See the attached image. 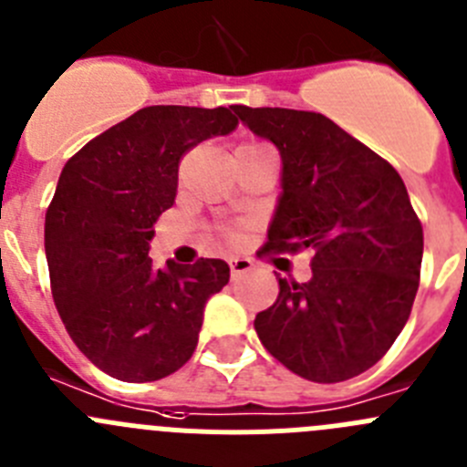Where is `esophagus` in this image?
Returning <instances> with one entry per match:
<instances>
[{
    "mask_svg": "<svg viewBox=\"0 0 467 467\" xmlns=\"http://www.w3.org/2000/svg\"><path fill=\"white\" fill-rule=\"evenodd\" d=\"M229 266H231V277H238L250 273L252 268H254V264H252L250 259H245V256H234V259L229 262Z\"/></svg>",
    "mask_w": 467,
    "mask_h": 467,
    "instance_id": "1",
    "label": "esophagus"
}]
</instances>
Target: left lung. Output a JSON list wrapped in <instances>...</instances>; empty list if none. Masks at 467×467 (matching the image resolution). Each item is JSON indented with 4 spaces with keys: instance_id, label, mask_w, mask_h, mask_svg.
I'll return each mask as SVG.
<instances>
[{
    "instance_id": "8db88e82",
    "label": "left lung",
    "mask_w": 467,
    "mask_h": 467,
    "mask_svg": "<svg viewBox=\"0 0 467 467\" xmlns=\"http://www.w3.org/2000/svg\"><path fill=\"white\" fill-rule=\"evenodd\" d=\"M280 152V196L264 252L310 250L312 277L277 275L254 331L292 373L342 382L379 361L419 289L423 231L403 178L322 113L234 106Z\"/></svg>"
}]
</instances>
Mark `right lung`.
<instances>
[{"label":"right lung","mask_w":467,"mask_h":467,"mask_svg":"<svg viewBox=\"0 0 467 467\" xmlns=\"http://www.w3.org/2000/svg\"><path fill=\"white\" fill-rule=\"evenodd\" d=\"M231 109L148 106L64 164L46 213L50 286L76 348L110 378L155 382L185 366L205 303L229 282L222 259L155 268L148 252L175 201L178 161L236 130Z\"/></svg>","instance_id":"add662e5"}]
</instances>
